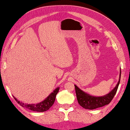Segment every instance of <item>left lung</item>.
I'll return each mask as SVG.
<instances>
[{"mask_svg": "<svg viewBox=\"0 0 130 130\" xmlns=\"http://www.w3.org/2000/svg\"><path fill=\"white\" fill-rule=\"evenodd\" d=\"M121 72L120 71L119 79L118 82L116 86L113 89L112 91L110 92L109 93L102 96H94L88 94L82 90L78 88L76 85L75 86V93H76L77 99L78 104L82 107L85 109L93 110L97 109V108L101 107L109 104L110 103L113 97L115 95L117 92L118 86H119L120 80H121Z\"/></svg>", "mask_w": 130, "mask_h": 130, "instance_id": "1", "label": "left lung"}]
</instances>
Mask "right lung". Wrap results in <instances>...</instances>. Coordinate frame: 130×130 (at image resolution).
Returning <instances> with one entry per match:
<instances>
[{
	"label": "right lung",
	"mask_w": 130,
	"mask_h": 130,
	"mask_svg": "<svg viewBox=\"0 0 130 130\" xmlns=\"http://www.w3.org/2000/svg\"><path fill=\"white\" fill-rule=\"evenodd\" d=\"M59 88H57L56 89L54 90L53 92L51 93L44 100V101L40 102L39 103H37V104H24V103H22V102L19 101V100H18L16 98H15L14 96V98L15 100L21 106H22L23 107L26 108V109H28L32 111H38V112H43V111L48 110L51 107L53 106L54 104V102L55 101L56 96L57 92H59Z\"/></svg>",
	"instance_id": "right-lung-1"
}]
</instances>
